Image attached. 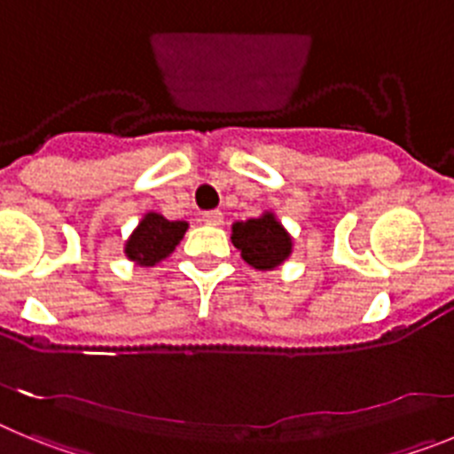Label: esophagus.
Masks as SVG:
<instances>
[{"label": "esophagus", "mask_w": 454, "mask_h": 454, "mask_svg": "<svg viewBox=\"0 0 454 454\" xmlns=\"http://www.w3.org/2000/svg\"><path fill=\"white\" fill-rule=\"evenodd\" d=\"M202 220L207 224H223V214L220 211H207V214H202Z\"/></svg>", "instance_id": "obj_1"}]
</instances>
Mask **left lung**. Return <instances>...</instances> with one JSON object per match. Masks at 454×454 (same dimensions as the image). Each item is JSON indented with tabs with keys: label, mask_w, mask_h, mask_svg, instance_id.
<instances>
[{
	"label": "left lung",
	"mask_w": 454,
	"mask_h": 454,
	"mask_svg": "<svg viewBox=\"0 0 454 454\" xmlns=\"http://www.w3.org/2000/svg\"><path fill=\"white\" fill-rule=\"evenodd\" d=\"M231 243L256 270H275L293 252V239L272 211L231 224Z\"/></svg>",
	"instance_id": "1"
}]
</instances>
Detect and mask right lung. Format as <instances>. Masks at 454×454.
<instances>
[{"label": "right lung", "instance_id": "obj_1", "mask_svg": "<svg viewBox=\"0 0 454 454\" xmlns=\"http://www.w3.org/2000/svg\"><path fill=\"white\" fill-rule=\"evenodd\" d=\"M188 230L186 220H168L156 211L143 215L131 236L124 243V254L136 266H156L175 252Z\"/></svg>", "mask_w": 454, "mask_h": 454}]
</instances>
